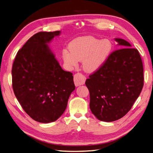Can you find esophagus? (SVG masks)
<instances>
[{
  "mask_svg": "<svg viewBox=\"0 0 153 153\" xmlns=\"http://www.w3.org/2000/svg\"><path fill=\"white\" fill-rule=\"evenodd\" d=\"M86 78L80 73H77L74 75V82L76 86L84 85L85 84Z\"/></svg>",
  "mask_w": 153,
  "mask_h": 153,
  "instance_id": "34e87169",
  "label": "esophagus"
}]
</instances>
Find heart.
Masks as SVG:
<instances>
[{"label":"heart","mask_w":153,"mask_h":153,"mask_svg":"<svg viewBox=\"0 0 153 153\" xmlns=\"http://www.w3.org/2000/svg\"><path fill=\"white\" fill-rule=\"evenodd\" d=\"M69 50H62V58L69 66H76L82 61L87 72H93L103 65L110 55L112 43L108 39L100 40L93 36H84L73 40Z\"/></svg>","instance_id":"b5f03b06"}]
</instances>
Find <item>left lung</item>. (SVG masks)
<instances>
[{"label":"left lung","mask_w":153,"mask_h":153,"mask_svg":"<svg viewBox=\"0 0 153 153\" xmlns=\"http://www.w3.org/2000/svg\"><path fill=\"white\" fill-rule=\"evenodd\" d=\"M115 40L121 48L111 53L98 70L89 75L85 85L90 93V108L100 121L121 119L131 108L143 86L142 59L128 41Z\"/></svg>","instance_id":"obj_1"}]
</instances>
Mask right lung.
I'll use <instances>...</instances> for the list:
<instances>
[{"label":"right lung","mask_w":153,"mask_h":153,"mask_svg":"<svg viewBox=\"0 0 153 153\" xmlns=\"http://www.w3.org/2000/svg\"><path fill=\"white\" fill-rule=\"evenodd\" d=\"M61 32H39L18 50L12 68L14 93L34 121H56L75 90L73 74L64 71L47 43Z\"/></svg>","instance_id":"obj_1"}]
</instances>
